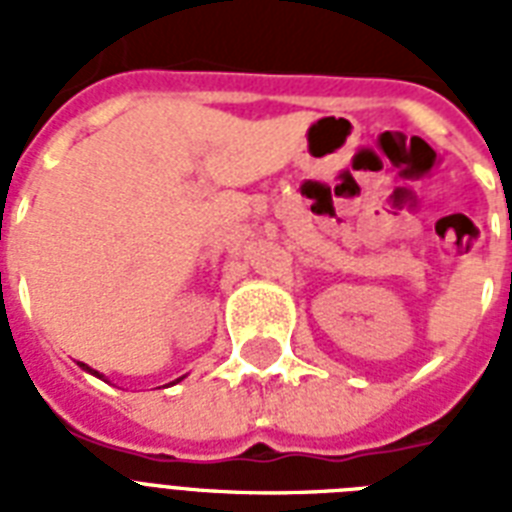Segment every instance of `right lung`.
Returning <instances> with one entry per match:
<instances>
[{
	"label": "right lung",
	"instance_id": "right-lung-1",
	"mask_svg": "<svg viewBox=\"0 0 512 512\" xmlns=\"http://www.w3.org/2000/svg\"><path fill=\"white\" fill-rule=\"evenodd\" d=\"M79 366H82L84 372H90V374H95V377H100V380H106V377H103V374H100V372H95V369H92V366H87V364H79ZM180 380H183V377H177L175 382H180ZM175 382H172V385H175Z\"/></svg>",
	"mask_w": 512,
	"mask_h": 512
}]
</instances>
